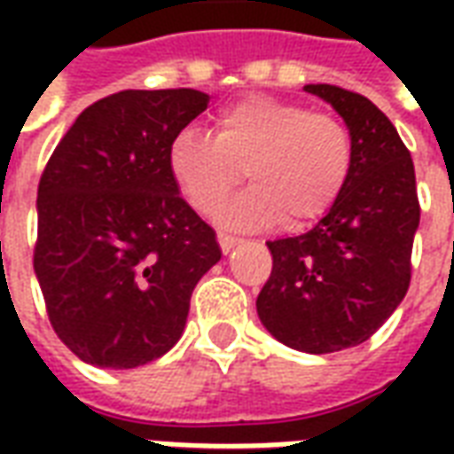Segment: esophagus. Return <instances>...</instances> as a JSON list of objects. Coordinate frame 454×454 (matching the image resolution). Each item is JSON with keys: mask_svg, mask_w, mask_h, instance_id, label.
<instances>
[{"mask_svg": "<svg viewBox=\"0 0 454 454\" xmlns=\"http://www.w3.org/2000/svg\"><path fill=\"white\" fill-rule=\"evenodd\" d=\"M216 238H218V246H221V250H223V253H231V250H233V247L240 243V238L231 236V233H223V231H218Z\"/></svg>", "mask_w": 454, "mask_h": 454, "instance_id": "34e87169", "label": "esophagus"}]
</instances>
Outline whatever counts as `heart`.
Instances as JSON below:
<instances>
[{"label":"heart","mask_w":454,"mask_h":454,"mask_svg":"<svg viewBox=\"0 0 454 454\" xmlns=\"http://www.w3.org/2000/svg\"><path fill=\"white\" fill-rule=\"evenodd\" d=\"M352 160L345 121L275 97L228 104L214 119V138L184 129L169 145V172L199 214L216 211L247 175L253 187L221 214L238 228L314 223L340 199Z\"/></svg>","instance_id":"heart-1"}]
</instances>
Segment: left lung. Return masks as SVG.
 <instances>
[{
  "instance_id": "8db88e82",
  "label": "left lung",
  "mask_w": 454,
  "mask_h": 454,
  "mask_svg": "<svg viewBox=\"0 0 454 454\" xmlns=\"http://www.w3.org/2000/svg\"><path fill=\"white\" fill-rule=\"evenodd\" d=\"M304 90L345 119L355 160L340 199L309 233L267 243L272 272L257 314L279 342L324 355L372 338L406 296L420 204L413 160L387 114L335 84Z\"/></svg>"
}]
</instances>
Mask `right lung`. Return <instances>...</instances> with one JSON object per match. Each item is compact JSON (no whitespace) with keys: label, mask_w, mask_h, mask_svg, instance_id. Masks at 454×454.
Wrapping results in <instances>:
<instances>
[{"label":"right lung","mask_w":454,"mask_h":454,"mask_svg":"<svg viewBox=\"0 0 454 454\" xmlns=\"http://www.w3.org/2000/svg\"><path fill=\"white\" fill-rule=\"evenodd\" d=\"M197 90H126L87 106L38 182L34 270L58 338L130 370L179 340L216 231L179 197L169 145L207 109Z\"/></svg>","instance_id":"obj_1"}]
</instances>
